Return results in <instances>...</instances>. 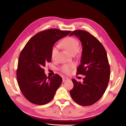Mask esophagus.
I'll return each mask as SVG.
<instances>
[{
	"mask_svg": "<svg viewBox=\"0 0 126 126\" xmlns=\"http://www.w3.org/2000/svg\"><path fill=\"white\" fill-rule=\"evenodd\" d=\"M68 80H69V79L68 78H66V77H63V82H64L65 81Z\"/></svg>",
	"mask_w": 126,
	"mask_h": 126,
	"instance_id": "1",
	"label": "esophagus"
}]
</instances>
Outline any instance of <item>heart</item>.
Listing matches in <instances>:
<instances>
[{
    "mask_svg": "<svg viewBox=\"0 0 126 126\" xmlns=\"http://www.w3.org/2000/svg\"><path fill=\"white\" fill-rule=\"evenodd\" d=\"M60 45L63 47L64 49L68 51L72 55L75 54L78 51L80 47V44L78 40L76 38L73 37H67L65 38L62 41ZM60 46L56 45L54 46L51 51V56L54 61L56 60L59 55ZM75 65L74 64H65L62 67V71L66 74L71 73L74 68Z\"/></svg>",
    "mask_w": 126,
    "mask_h": 126,
    "instance_id": "b5f03b06",
    "label": "heart"
}]
</instances>
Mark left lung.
<instances>
[{
	"label": "left lung",
	"mask_w": 126,
	"mask_h": 126,
	"mask_svg": "<svg viewBox=\"0 0 126 126\" xmlns=\"http://www.w3.org/2000/svg\"><path fill=\"white\" fill-rule=\"evenodd\" d=\"M70 35L77 36L82 43L81 64L77 68V74L85 76L83 83L73 79L74 87L70 95L78 104L91 105L101 98L110 81V72L107 53L100 41L88 32L75 30Z\"/></svg>",
	"instance_id": "8db88e82"
}]
</instances>
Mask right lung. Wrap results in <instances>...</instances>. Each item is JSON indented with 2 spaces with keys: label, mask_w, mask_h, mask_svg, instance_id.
Here are the masks:
<instances>
[{
  "label": "right lung",
  "mask_w": 126,
  "mask_h": 126,
  "mask_svg": "<svg viewBox=\"0 0 126 126\" xmlns=\"http://www.w3.org/2000/svg\"><path fill=\"white\" fill-rule=\"evenodd\" d=\"M71 31L50 29L36 34L28 41L18 58L16 79L25 98L31 103L44 105L54 97L63 79L58 74L47 77L43 67L51 62L54 44Z\"/></svg>",
  "instance_id": "obj_1"
}]
</instances>
